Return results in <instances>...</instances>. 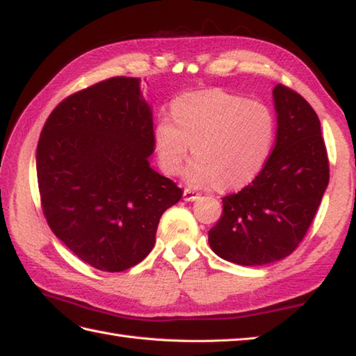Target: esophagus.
<instances>
[{"instance_id":"obj_1","label":"esophagus","mask_w":356,"mask_h":356,"mask_svg":"<svg viewBox=\"0 0 356 356\" xmlns=\"http://www.w3.org/2000/svg\"><path fill=\"white\" fill-rule=\"evenodd\" d=\"M198 197H200V193L193 192V191H191V189H184V193H183L184 201H195Z\"/></svg>"}]
</instances>
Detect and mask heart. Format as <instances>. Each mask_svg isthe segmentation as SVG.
<instances>
[{"label":"heart","instance_id":"1","mask_svg":"<svg viewBox=\"0 0 356 356\" xmlns=\"http://www.w3.org/2000/svg\"><path fill=\"white\" fill-rule=\"evenodd\" d=\"M170 111L173 120L159 118L153 130L159 165L167 175L179 173L192 145L197 159L186 172L187 179L231 189L256 177L271 150L276 122L259 100L206 90L179 96Z\"/></svg>","mask_w":356,"mask_h":356}]
</instances>
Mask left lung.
<instances>
[{"label": "left lung", "mask_w": 356, "mask_h": 356, "mask_svg": "<svg viewBox=\"0 0 356 356\" xmlns=\"http://www.w3.org/2000/svg\"><path fill=\"white\" fill-rule=\"evenodd\" d=\"M276 145L251 184L223 197L209 231L211 250L245 266L273 264L296 250L328 186V158L319 118L284 85L273 90Z\"/></svg>", "instance_id": "8db88e82"}]
</instances>
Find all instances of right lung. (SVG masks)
<instances>
[{
	"instance_id": "1",
	"label": "right lung",
	"mask_w": 356,
	"mask_h": 356,
	"mask_svg": "<svg viewBox=\"0 0 356 356\" xmlns=\"http://www.w3.org/2000/svg\"><path fill=\"white\" fill-rule=\"evenodd\" d=\"M140 79L111 77L62 100L37 145L52 232L85 264L119 273L147 257L183 191L152 169L153 115Z\"/></svg>"
}]
</instances>
